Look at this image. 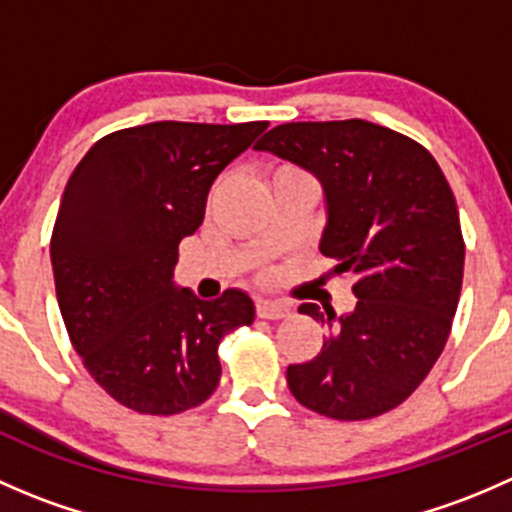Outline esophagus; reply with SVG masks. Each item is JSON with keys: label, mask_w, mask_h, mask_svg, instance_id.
<instances>
[{"label": "esophagus", "mask_w": 512, "mask_h": 512, "mask_svg": "<svg viewBox=\"0 0 512 512\" xmlns=\"http://www.w3.org/2000/svg\"><path fill=\"white\" fill-rule=\"evenodd\" d=\"M289 309L282 302H270V299H257V317L260 319H282L287 317Z\"/></svg>", "instance_id": "esophagus-1"}]
</instances>
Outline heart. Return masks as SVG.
I'll use <instances>...</instances> for the list:
<instances>
[{"instance_id": "1", "label": "heart", "mask_w": 512, "mask_h": 512, "mask_svg": "<svg viewBox=\"0 0 512 512\" xmlns=\"http://www.w3.org/2000/svg\"><path fill=\"white\" fill-rule=\"evenodd\" d=\"M280 173H302V170L289 168V165H282V168H277V170H275V175H280Z\"/></svg>"}]
</instances>
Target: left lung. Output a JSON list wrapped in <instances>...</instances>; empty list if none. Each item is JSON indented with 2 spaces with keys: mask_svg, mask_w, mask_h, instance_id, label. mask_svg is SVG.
Returning a JSON list of instances; mask_svg holds the SVG:
<instances>
[{
  "mask_svg": "<svg viewBox=\"0 0 512 512\" xmlns=\"http://www.w3.org/2000/svg\"><path fill=\"white\" fill-rule=\"evenodd\" d=\"M257 151L314 173L327 200L319 250L352 272L354 312L312 302L327 322L322 352L287 366L294 399L337 421H364L404 404L441 356L463 285L466 245L456 198L436 158L376 123H282Z\"/></svg>",
  "mask_w": 512,
  "mask_h": 512,
  "instance_id": "left-lung-1",
  "label": "left lung"
}]
</instances>
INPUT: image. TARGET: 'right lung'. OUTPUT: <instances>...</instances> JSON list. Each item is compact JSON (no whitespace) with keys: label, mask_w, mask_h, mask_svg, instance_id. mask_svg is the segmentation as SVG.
<instances>
[{"label":"right lung","mask_w":512,"mask_h":512,"mask_svg":"<svg viewBox=\"0 0 512 512\" xmlns=\"http://www.w3.org/2000/svg\"><path fill=\"white\" fill-rule=\"evenodd\" d=\"M265 128H123L94 143L66 183L51 232L56 299L89 374L126 409L173 416L203 404L223 374V337L255 319L242 289L205 302L175 285L173 270L213 180Z\"/></svg>","instance_id":"obj_1"}]
</instances>
